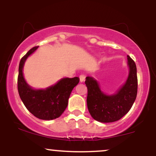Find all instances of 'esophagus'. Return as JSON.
Segmentation results:
<instances>
[{
    "mask_svg": "<svg viewBox=\"0 0 156 156\" xmlns=\"http://www.w3.org/2000/svg\"><path fill=\"white\" fill-rule=\"evenodd\" d=\"M79 78H80V82H83L86 79V77L84 75H80L79 76Z\"/></svg>",
    "mask_w": 156,
    "mask_h": 156,
    "instance_id": "1",
    "label": "esophagus"
}]
</instances>
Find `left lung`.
Instances as JSON below:
<instances>
[{"label": "left lung", "instance_id": "8db88e82", "mask_svg": "<svg viewBox=\"0 0 156 156\" xmlns=\"http://www.w3.org/2000/svg\"><path fill=\"white\" fill-rule=\"evenodd\" d=\"M129 76L122 87L116 94L107 95L100 89L98 83L92 77L86 78L88 89L87 108L91 116L101 122H113L120 119L130 111L137 95L138 80L136 66L128 55Z\"/></svg>", "mask_w": 156, "mask_h": 156}]
</instances>
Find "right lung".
Instances as JSON below:
<instances>
[{"instance_id":"1","label":"right lung","mask_w":156,"mask_h":156,"mask_svg":"<svg viewBox=\"0 0 156 156\" xmlns=\"http://www.w3.org/2000/svg\"><path fill=\"white\" fill-rule=\"evenodd\" d=\"M37 48L38 46L32 48L20 62L17 89L23 104L34 116L40 119L51 120L59 117L64 112L71 92L79 83V78H62L55 85L45 89H34L30 87L23 77V65L26 58Z\"/></svg>"}]
</instances>
